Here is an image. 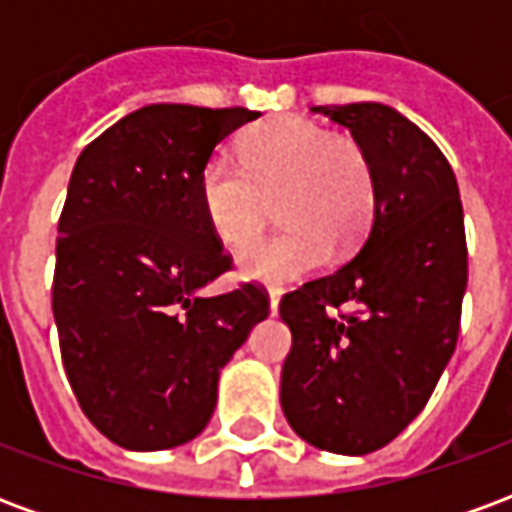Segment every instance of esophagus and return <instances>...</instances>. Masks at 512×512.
<instances>
[{"label": "esophagus", "instance_id": "1", "mask_svg": "<svg viewBox=\"0 0 512 512\" xmlns=\"http://www.w3.org/2000/svg\"><path fill=\"white\" fill-rule=\"evenodd\" d=\"M268 307H271V315H277V310H279V290H271V293H268Z\"/></svg>", "mask_w": 512, "mask_h": 512}]
</instances>
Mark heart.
I'll use <instances>...</instances> for the list:
<instances>
[{
	"label": "heart",
	"instance_id": "obj_1",
	"mask_svg": "<svg viewBox=\"0 0 512 512\" xmlns=\"http://www.w3.org/2000/svg\"><path fill=\"white\" fill-rule=\"evenodd\" d=\"M233 158L216 153L197 175V200L213 238L241 252L266 227L268 200L285 227L238 260L241 277L282 285L326 263L329 246L348 252L376 213V167L351 134L299 115L257 123Z\"/></svg>",
	"mask_w": 512,
	"mask_h": 512
}]
</instances>
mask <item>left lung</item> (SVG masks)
I'll list each match as a JSON object with an SVG mask.
<instances>
[{
  "instance_id": "1",
  "label": "left lung",
  "mask_w": 512,
  "mask_h": 512,
  "mask_svg": "<svg viewBox=\"0 0 512 512\" xmlns=\"http://www.w3.org/2000/svg\"><path fill=\"white\" fill-rule=\"evenodd\" d=\"M312 112L367 147L376 213L354 260L279 301L293 334L282 411L312 447L367 455L425 408L455 351L469 279L463 205L450 161L400 112L384 104ZM343 303L355 310L343 313Z\"/></svg>"
}]
</instances>
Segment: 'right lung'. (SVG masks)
Here are the masks:
<instances>
[{
  "mask_svg": "<svg viewBox=\"0 0 512 512\" xmlns=\"http://www.w3.org/2000/svg\"><path fill=\"white\" fill-rule=\"evenodd\" d=\"M255 117L244 106L150 104L76 158L51 310L84 417L126 450H167L202 433L222 367L268 315L257 282L200 293L233 257L205 224L197 175Z\"/></svg>",
  "mask_w": 512,
  "mask_h": 512,
  "instance_id": "1",
  "label": "right lung"
}]
</instances>
